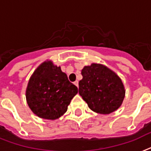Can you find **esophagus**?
<instances>
[{"instance_id":"esophagus-1","label":"esophagus","mask_w":151,"mask_h":151,"mask_svg":"<svg viewBox=\"0 0 151 151\" xmlns=\"http://www.w3.org/2000/svg\"><path fill=\"white\" fill-rule=\"evenodd\" d=\"M74 84L76 85V86L77 87H78V81H75Z\"/></svg>"}]
</instances>
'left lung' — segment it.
<instances>
[{
  "label": "left lung",
  "instance_id": "obj_1",
  "mask_svg": "<svg viewBox=\"0 0 151 151\" xmlns=\"http://www.w3.org/2000/svg\"><path fill=\"white\" fill-rule=\"evenodd\" d=\"M81 73L83 79L78 83V93L89 109L100 114H109L119 109L125 89L117 75L96 63L85 66Z\"/></svg>",
  "mask_w": 151,
  "mask_h": 151
}]
</instances>
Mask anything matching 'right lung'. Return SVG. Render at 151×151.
Here are the masks:
<instances>
[{
    "label": "right lung",
    "instance_id": "1",
    "mask_svg": "<svg viewBox=\"0 0 151 151\" xmlns=\"http://www.w3.org/2000/svg\"><path fill=\"white\" fill-rule=\"evenodd\" d=\"M78 93V88L70 83L60 66L45 61L36 68L28 81L26 100L38 117L56 119L68 109V106Z\"/></svg>",
    "mask_w": 151,
    "mask_h": 151
}]
</instances>
